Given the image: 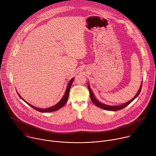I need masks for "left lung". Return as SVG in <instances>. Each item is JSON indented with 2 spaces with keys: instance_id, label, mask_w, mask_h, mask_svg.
Listing matches in <instances>:
<instances>
[{
  "instance_id": "1",
  "label": "left lung",
  "mask_w": 156,
  "mask_h": 156,
  "mask_svg": "<svg viewBox=\"0 0 156 156\" xmlns=\"http://www.w3.org/2000/svg\"><path fill=\"white\" fill-rule=\"evenodd\" d=\"M88 90H89V91H90V98H91V99L92 101V102L94 104V105H96L97 107H99V108H103L104 110H110V111H117V110H121V109H123V108H125V107H126L128 105H129L133 100H135L137 97L140 94V92H141V87H142V86H141L140 90L137 93V94L134 97V98L132 99L131 101H129V102H126V104H123V105H118V106H111V105H105V104H104L102 103H101L100 102H99L96 98H95V96H94L91 88H90V85H89L88 84Z\"/></svg>"
}]
</instances>
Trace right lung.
<instances>
[{
	"label": "right lung",
	"instance_id": "right-lung-1",
	"mask_svg": "<svg viewBox=\"0 0 156 156\" xmlns=\"http://www.w3.org/2000/svg\"><path fill=\"white\" fill-rule=\"evenodd\" d=\"M73 80H74V78H72V79L70 81V82L69 83L68 86H67V87H66V91H65V93L64 96H63L62 99L59 101V102L57 103L56 105H54V106H52V107H51L48 108H39L35 107L31 105V104H30L29 103H28L27 102H26L23 98H22L20 96L19 94H18L19 97H20L21 99H23V100L26 103H27L30 106H31V107H33L34 109H35V110L39 111V112H44V113H45V112H54V111H55V110H58L59 108H60L61 107H62L66 103V102H67L68 98H69V96L70 90V87H71V86H72V83H73Z\"/></svg>",
	"mask_w": 156,
	"mask_h": 156
}]
</instances>
